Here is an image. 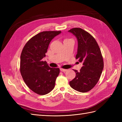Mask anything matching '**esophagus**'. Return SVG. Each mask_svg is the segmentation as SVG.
<instances>
[{"instance_id": "obj_1", "label": "esophagus", "mask_w": 122, "mask_h": 122, "mask_svg": "<svg viewBox=\"0 0 122 122\" xmlns=\"http://www.w3.org/2000/svg\"><path fill=\"white\" fill-rule=\"evenodd\" d=\"M60 71L61 72H66V71H67V70L66 69H62V68H61L60 69Z\"/></svg>"}]
</instances>
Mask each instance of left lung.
Listing matches in <instances>:
<instances>
[{
    "label": "left lung",
    "instance_id": "obj_1",
    "mask_svg": "<svg viewBox=\"0 0 122 122\" xmlns=\"http://www.w3.org/2000/svg\"><path fill=\"white\" fill-rule=\"evenodd\" d=\"M76 36L78 47L76 59L83 63L80 72L76 70V76L69 82L70 86L80 92L89 91L97 84L104 67L103 56L94 38L80 28L68 31Z\"/></svg>",
    "mask_w": 122,
    "mask_h": 122
}]
</instances>
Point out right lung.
<instances>
[{
    "label": "right lung",
    "mask_w": 122,
    "mask_h": 122,
    "mask_svg": "<svg viewBox=\"0 0 122 122\" xmlns=\"http://www.w3.org/2000/svg\"><path fill=\"white\" fill-rule=\"evenodd\" d=\"M61 31H48L38 33L25 43L20 56V71L24 82L39 95L48 94L55 86L59 68H50L42 59L49 43Z\"/></svg>",
    "instance_id": "obj_1"
}]
</instances>
